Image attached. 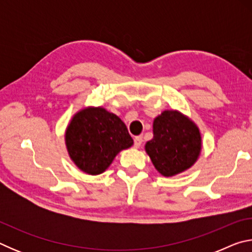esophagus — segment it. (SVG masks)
Listing matches in <instances>:
<instances>
[{"instance_id": "esophagus-1", "label": "esophagus", "mask_w": 252, "mask_h": 252, "mask_svg": "<svg viewBox=\"0 0 252 252\" xmlns=\"http://www.w3.org/2000/svg\"><path fill=\"white\" fill-rule=\"evenodd\" d=\"M142 141H143V140H142V136L141 135L135 136V138H134V147L135 148H139L142 144Z\"/></svg>"}]
</instances>
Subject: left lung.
Returning <instances> with one entry per match:
<instances>
[{
  "mask_svg": "<svg viewBox=\"0 0 252 252\" xmlns=\"http://www.w3.org/2000/svg\"><path fill=\"white\" fill-rule=\"evenodd\" d=\"M201 150V136L197 126L178 111H164L153 122V139L146 151L156 169L171 177L189 169Z\"/></svg>",
  "mask_w": 252,
  "mask_h": 252,
  "instance_id": "8db88e82",
  "label": "left lung"
}]
</instances>
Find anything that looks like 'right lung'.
<instances>
[{"mask_svg": "<svg viewBox=\"0 0 252 252\" xmlns=\"http://www.w3.org/2000/svg\"><path fill=\"white\" fill-rule=\"evenodd\" d=\"M66 148L74 163L89 174H100L123 149L133 144L125 123L102 108L80 111L65 133Z\"/></svg>", "mask_w": 252, "mask_h": 252, "instance_id": "add662e5", "label": "right lung"}]
</instances>
